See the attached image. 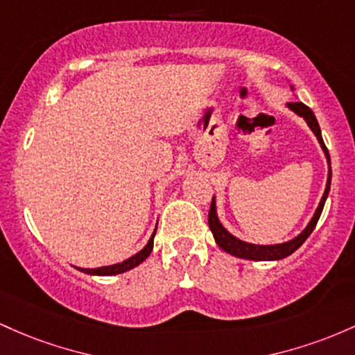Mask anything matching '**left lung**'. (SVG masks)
<instances>
[{
	"label": "left lung",
	"instance_id": "8db88e82",
	"mask_svg": "<svg viewBox=\"0 0 355 355\" xmlns=\"http://www.w3.org/2000/svg\"><path fill=\"white\" fill-rule=\"evenodd\" d=\"M292 90L295 92V89ZM290 110L293 114H297L298 117H302L306 122V125L310 127L313 134H315L318 144H320L322 150H324V156L327 159V164H329V173H327V184H325V191L322 194L320 202H318L315 213H313L312 220L309 221V225L305 226L302 233H298L295 238L292 240L284 241V243H277V245H254V243H248V241H243L240 238H236L234 234H231L228 230L223 226V223L218 218V211H216V198L213 196V201H211V208H209V214H208V223H209V230L213 233L214 241L216 245L220 246L223 252L233 254V257L238 258H245V260H254V261H275V260H282V258H286L288 254H292L295 250L300 248L304 245V241L306 238L310 236L313 228H315L318 218H320L322 209H324L325 201H327L329 196V191H330V179H332V167H330V156H329V150L327 147L324 144V139H322V132H320V125H318L317 117L313 115L312 110L302 102H292V103H286Z\"/></svg>",
	"mask_w": 355,
	"mask_h": 355
}]
</instances>
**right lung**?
Instances as JSON below:
<instances>
[{"mask_svg":"<svg viewBox=\"0 0 355 355\" xmlns=\"http://www.w3.org/2000/svg\"><path fill=\"white\" fill-rule=\"evenodd\" d=\"M156 230H157V225H156V228H154L153 234H150V238H149V241H147V245L141 250V252H137L135 254H132V257L127 258V260H124V261H121V263L98 266V268H80V266H75V268L80 270V272H83V273L97 275V277H110V275H119V273L129 272V270H132L137 265H141L142 261H144L146 258L149 257L150 252H153V248H154V236H156Z\"/></svg>","mask_w":355,"mask_h":355,"instance_id":"obj_1","label":"right lung"}]
</instances>
